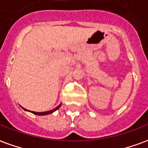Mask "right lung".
<instances>
[{
  "instance_id": "right-lung-1",
  "label": "right lung",
  "mask_w": 148,
  "mask_h": 148,
  "mask_svg": "<svg viewBox=\"0 0 148 148\" xmlns=\"http://www.w3.org/2000/svg\"><path fill=\"white\" fill-rule=\"evenodd\" d=\"M61 105L62 104H60V105H58L56 108L53 109V110H51L46 111V112H40V113H38V112H34V111H31V112H32V113H34V114H36V115H48V114H49V113H53V112H55L56 110H57L58 109H59V107L61 106ZM25 110H26V109H25Z\"/></svg>"
}]
</instances>
